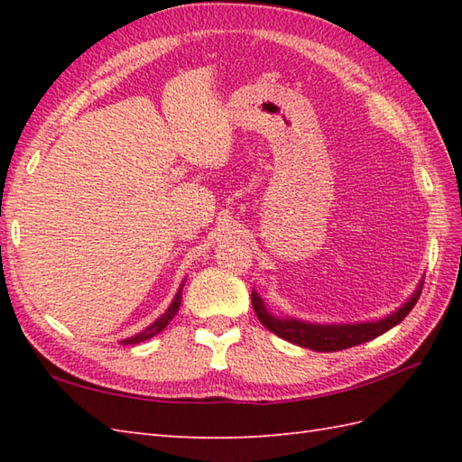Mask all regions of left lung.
Returning <instances> with one entry per match:
<instances>
[{
    "label": "left lung",
    "instance_id": "left-lung-1",
    "mask_svg": "<svg viewBox=\"0 0 462 462\" xmlns=\"http://www.w3.org/2000/svg\"><path fill=\"white\" fill-rule=\"evenodd\" d=\"M420 290H423V282L419 283L413 296H411L397 311L389 313V316L383 319L363 323H331V326H328V323H310L293 318L283 319L278 316H272L266 310V303H263V300L254 290L252 306L258 319L262 321V326H266L272 333H276L278 337L313 351H341L353 346H359V343L375 339L381 333L395 328L397 323L403 321L407 318V313L415 308V303L420 296Z\"/></svg>",
    "mask_w": 462,
    "mask_h": 462
}]
</instances>
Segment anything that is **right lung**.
Returning <instances> with one entry per match:
<instances>
[{
	"label": "right lung",
	"mask_w": 462,
	"mask_h": 462,
	"mask_svg": "<svg viewBox=\"0 0 462 462\" xmlns=\"http://www.w3.org/2000/svg\"><path fill=\"white\" fill-rule=\"evenodd\" d=\"M182 286H184V282H182ZM182 286H180V290H179V291H176V296H174L172 303L169 306V310H166L159 319H156L154 323H151V326L146 328V329H143L141 333H136V336H133V337H126L125 341H121L123 346H134V343H141V341L151 339V337H154V336H156V333H161L166 326H169L171 319L176 316V311L180 310V301H182Z\"/></svg>",
	"instance_id": "1"
}]
</instances>
